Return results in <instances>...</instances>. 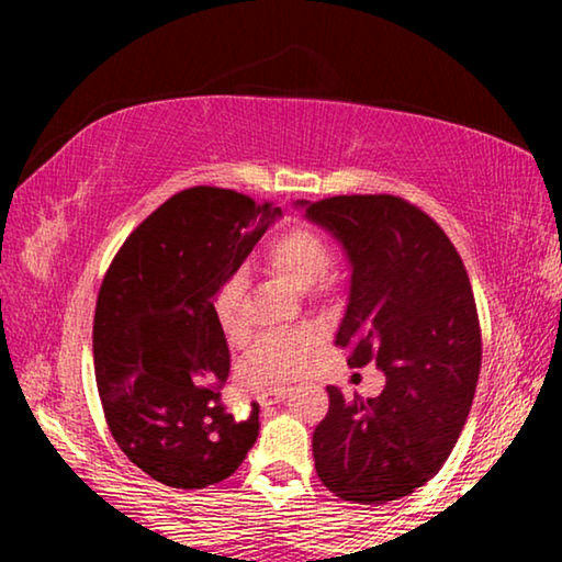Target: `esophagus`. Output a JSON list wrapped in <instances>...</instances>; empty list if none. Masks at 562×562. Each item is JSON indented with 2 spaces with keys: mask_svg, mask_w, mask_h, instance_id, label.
<instances>
[{
  "mask_svg": "<svg viewBox=\"0 0 562 562\" xmlns=\"http://www.w3.org/2000/svg\"><path fill=\"white\" fill-rule=\"evenodd\" d=\"M288 392L290 389L288 386H278V389H270V392H265V394H260L258 396V402L268 408V406H274V404H280L284 396H288Z\"/></svg>",
  "mask_w": 562,
  "mask_h": 562,
  "instance_id": "34e87169",
  "label": "esophagus"
}]
</instances>
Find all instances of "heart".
<instances>
[{"instance_id": "heart-1", "label": "heart", "mask_w": 562, "mask_h": 562, "mask_svg": "<svg viewBox=\"0 0 562 562\" xmlns=\"http://www.w3.org/2000/svg\"><path fill=\"white\" fill-rule=\"evenodd\" d=\"M265 265L294 288L310 290L325 278L335 262V250L325 235L315 227L294 225L272 237L265 245ZM245 274L235 270L217 282L213 292V315L227 339L245 335ZM319 329L294 327L265 335L247 351L240 367L243 384L250 389H268L290 379L307 361L310 351L317 347Z\"/></svg>"}]
</instances>
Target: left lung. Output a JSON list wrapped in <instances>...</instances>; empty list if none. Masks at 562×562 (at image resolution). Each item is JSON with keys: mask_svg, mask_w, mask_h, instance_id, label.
<instances>
[{"mask_svg": "<svg viewBox=\"0 0 562 562\" xmlns=\"http://www.w3.org/2000/svg\"><path fill=\"white\" fill-rule=\"evenodd\" d=\"M351 262L335 345L349 367L376 361L382 394L327 386L312 434L319 481L351 503H386L431 481L463 431L481 372V325L461 255L439 223L398 195L302 203Z\"/></svg>", "mask_w": 562, "mask_h": 562, "instance_id": "left-lung-1", "label": "left lung"}]
</instances>
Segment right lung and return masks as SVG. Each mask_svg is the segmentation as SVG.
<instances>
[{"label":"right lung","instance_id":"obj_1","mask_svg":"<svg viewBox=\"0 0 562 562\" xmlns=\"http://www.w3.org/2000/svg\"><path fill=\"white\" fill-rule=\"evenodd\" d=\"M280 215L227 188L180 190L133 231L101 282L93 364L109 431L150 479L201 491L258 441L260 406L227 412L231 349L213 292Z\"/></svg>","mask_w":562,"mask_h":562}]
</instances>
